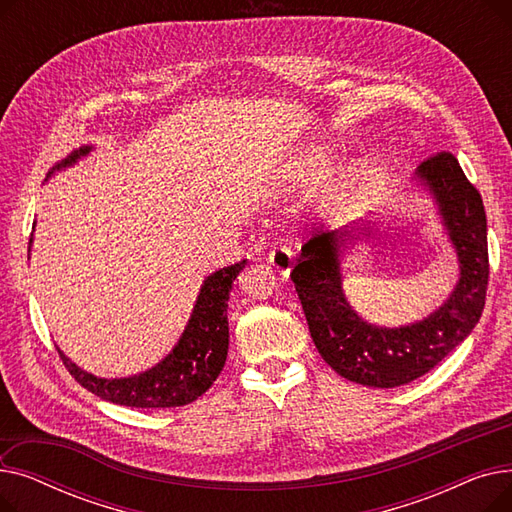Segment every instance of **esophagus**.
I'll return each mask as SVG.
<instances>
[{"label":"esophagus","mask_w":512,"mask_h":512,"mask_svg":"<svg viewBox=\"0 0 512 512\" xmlns=\"http://www.w3.org/2000/svg\"><path fill=\"white\" fill-rule=\"evenodd\" d=\"M267 261H270L276 267V270H280L286 276V274H290V270L294 267V253H292L290 247L280 245L270 255H267Z\"/></svg>","instance_id":"obj_1"}]
</instances>
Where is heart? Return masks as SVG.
Returning a JSON list of instances; mask_svg holds the SVG:
<instances>
[{"label":"heart","instance_id":"b5f03b06","mask_svg":"<svg viewBox=\"0 0 512 512\" xmlns=\"http://www.w3.org/2000/svg\"><path fill=\"white\" fill-rule=\"evenodd\" d=\"M334 166H336V155L332 151H328L326 147H309L290 161L280 186H284V191H290V188L313 186L321 180H326L334 172ZM359 176L361 174L357 168H348L342 174L340 184L334 188V199L344 201L348 195H351L355 191V186L359 184Z\"/></svg>","mask_w":512,"mask_h":512}]
</instances>
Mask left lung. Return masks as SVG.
Masks as SVG:
<instances>
[{"label":"left lung","mask_w":512,"mask_h":512,"mask_svg":"<svg viewBox=\"0 0 512 512\" xmlns=\"http://www.w3.org/2000/svg\"><path fill=\"white\" fill-rule=\"evenodd\" d=\"M407 191L432 199L459 280L440 307L405 326L365 319L344 292V261L373 236L375 222L355 220L315 234L301 249L292 282L319 355L342 378L369 388H396L434 369L477 326L488 288V224L475 186L452 153L429 157Z\"/></svg>","instance_id":"1"}]
</instances>
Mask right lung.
Instances as JSON below:
<instances>
[{
	"label": "right lung",
	"instance_id": "obj_1",
	"mask_svg": "<svg viewBox=\"0 0 512 512\" xmlns=\"http://www.w3.org/2000/svg\"><path fill=\"white\" fill-rule=\"evenodd\" d=\"M97 147L80 145L70 151L60 164L51 168L45 182L58 172H64L78 161L89 157ZM37 224V222H33ZM33 249V238L29 242V253ZM247 259L222 267V270L209 274L197 294L191 317L172 346V351L157 361L153 367L126 375V378H99L95 373L80 369L70 361L64 351L58 353L70 371L72 378L97 394L99 398L114 402L120 407L134 409H170L184 407L188 402L197 400L209 390V386L218 380L228 357V301L230 290L236 276L245 270Z\"/></svg>",
	"mask_w": 512,
	"mask_h": 512
}]
</instances>
